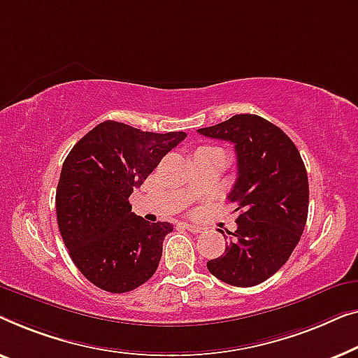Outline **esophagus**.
<instances>
[{
    "label": "esophagus",
    "instance_id": "obj_1",
    "mask_svg": "<svg viewBox=\"0 0 358 358\" xmlns=\"http://www.w3.org/2000/svg\"><path fill=\"white\" fill-rule=\"evenodd\" d=\"M183 227H185L186 230H188V231H193V234H199V231L203 230V229L199 227V225L191 224V222H185V224H183Z\"/></svg>",
    "mask_w": 358,
    "mask_h": 358
}]
</instances>
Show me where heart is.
<instances>
[{
  "mask_svg": "<svg viewBox=\"0 0 358 358\" xmlns=\"http://www.w3.org/2000/svg\"><path fill=\"white\" fill-rule=\"evenodd\" d=\"M203 149H210V148H203Z\"/></svg>",
  "mask_w": 358,
  "mask_h": 358,
  "instance_id": "obj_1",
  "label": "heart"
}]
</instances>
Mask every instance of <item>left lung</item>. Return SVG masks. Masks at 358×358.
Returning <instances> with one entry per match:
<instances>
[{
	"instance_id": "8db88e82",
	"label": "left lung",
	"mask_w": 358,
	"mask_h": 358,
	"mask_svg": "<svg viewBox=\"0 0 358 358\" xmlns=\"http://www.w3.org/2000/svg\"><path fill=\"white\" fill-rule=\"evenodd\" d=\"M198 133L234 144L238 167L229 194L238 227L227 231L225 253L208 261V269L225 284L258 285L287 263L303 234L310 194L305 164L289 136L258 115H234Z\"/></svg>"
}]
</instances>
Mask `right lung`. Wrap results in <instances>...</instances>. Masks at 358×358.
I'll use <instances>...</instances> for the list:
<instances>
[{"label":"right lung","mask_w":358,"mask_h":358,"mask_svg":"<svg viewBox=\"0 0 358 358\" xmlns=\"http://www.w3.org/2000/svg\"><path fill=\"white\" fill-rule=\"evenodd\" d=\"M186 138L149 133L118 122L90 129L64 160L57 188L59 234L73 263L99 289L124 294L152 278L169 222L131 213L129 196Z\"/></svg>","instance_id":"1"}]
</instances>
